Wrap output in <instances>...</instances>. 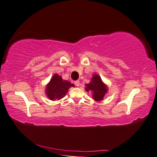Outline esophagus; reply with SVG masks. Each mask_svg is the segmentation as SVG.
<instances>
[{
  "instance_id": "esophagus-1",
  "label": "esophagus",
  "mask_w": 157,
  "mask_h": 157,
  "mask_svg": "<svg viewBox=\"0 0 157 157\" xmlns=\"http://www.w3.org/2000/svg\"><path fill=\"white\" fill-rule=\"evenodd\" d=\"M74 84L76 86H79V82L78 80V81H75L74 82Z\"/></svg>"
}]
</instances>
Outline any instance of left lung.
Instances as JSON below:
<instances>
[{
	"instance_id": "1",
	"label": "left lung",
	"mask_w": 157,
	"mask_h": 157,
	"mask_svg": "<svg viewBox=\"0 0 157 157\" xmlns=\"http://www.w3.org/2000/svg\"><path fill=\"white\" fill-rule=\"evenodd\" d=\"M86 90L87 92L92 91L93 92V98L94 101H102L105 94L107 92V88L103 84L101 78L96 74L92 77L90 83L86 84Z\"/></svg>"
}]
</instances>
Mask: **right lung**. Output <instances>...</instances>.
Instances as JSON below:
<instances>
[{
	"label": "right lung",
	"mask_w": 157,
	"mask_h": 157,
	"mask_svg": "<svg viewBox=\"0 0 157 157\" xmlns=\"http://www.w3.org/2000/svg\"><path fill=\"white\" fill-rule=\"evenodd\" d=\"M73 86L69 82L63 80L62 77L55 74L46 86V95L52 101L60 100L64 97L69 88Z\"/></svg>",
	"instance_id": "right-lung-1"
}]
</instances>
